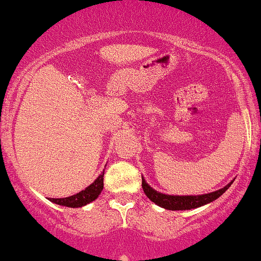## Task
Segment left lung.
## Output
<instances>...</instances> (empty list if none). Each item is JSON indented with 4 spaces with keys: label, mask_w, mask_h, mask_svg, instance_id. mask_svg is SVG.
I'll use <instances>...</instances> for the list:
<instances>
[{
    "label": "left lung",
    "mask_w": 261,
    "mask_h": 261,
    "mask_svg": "<svg viewBox=\"0 0 261 261\" xmlns=\"http://www.w3.org/2000/svg\"><path fill=\"white\" fill-rule=\"evenodd\" d=\"M231 186L228 184L221 189L217 190V192L208 193V194L203 195H186V197H180V195H167L162 194V193L154 190L152 187L148 186L145 183L144 178H142V188L144 190L145 195L155 203L156 205L162 206V208L168 209V210H188V209H194L199 208L201 205H205V204L210 203V201L215 200Z\"/></svg>",
    "instance_id": "left-lung-1"
}]
</instances>
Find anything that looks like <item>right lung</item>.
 <instances>
[{
    "label": "right lung",
    "instance_id": "1",
    "mask_svg": "<svg viewBox=\"0 0 261 261\" xmlns=\"http://www.w3.org/2000/svg\"><path fill=\"white\" fill-rule=\"evenodd\" d=\"M103 175H105V172L98 176L91 186L87 187L85 190L77 193V194L71 195V197L68 198H49V200L58 204V205L68 206V208H78V206L87 205L88 203L93 201L94 199H97L98 195H99L100 192L103 190Z\"/></svg>",
    "mask_w": 261,
    "mask_h": 261
}]
</instances>
